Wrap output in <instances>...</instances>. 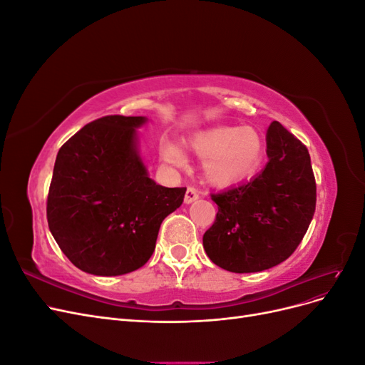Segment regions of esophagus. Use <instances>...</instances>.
<instances>
[{"instance_id":"obj_1","label":"esophagus","mask_w":365,"mask_h":365,"mask_svg":"<svg viewBox=\"0 0 365 365\" xmlns=\"http://www.w3.org/2000/svg\"><path fill=\"white\" fill-rule=\"evenodd\" d=\"M197 197H200V193L195 189V187H187V192L184 196V202L185 204H192L193 201H196Z\"/></svg>"}]
</instances>
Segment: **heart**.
Instances as JSON below:
<instances>
[{
	"mask_svg": "<svg viewBox=\"0 0 365 365\" xmlns=\"http://www.w3.org/2000/svg\"><path fill=\"white\" fill-rule=\"evenodd\" d=\"M187 148L204 160L205 178L216 185H230L245 180L259 168L263 157V140L250 126H217L196 132ZM161 158L175 168H184V152L169 141L160 145Z\"/></svg>",
	"mask_w": 365,
	"mask_h": 365,
	"instance_id": "1",
	"label": "heart"
}]
</instances>
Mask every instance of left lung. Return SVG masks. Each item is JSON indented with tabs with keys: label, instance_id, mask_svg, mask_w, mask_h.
Listing matches in <instances>:
<instances>
[{
	"label": "left lung",
	"instance_id": "obj_1",
	"mask_svg": "<svg viewBox=\"0 0 365 365\" xmlns=\"http://www.w3.org/2000/svg\"><path fill=\"white\" fill-rule=\"evenodd\" d=\"M267 153L256 178L212 195L217 213L202 244L210 260L230 272H259L284 262L315 213V176L303 143L272 121Z\"/></svg>",
	"mask_w": 365,
	"mask_h": 365
}]
</instances>
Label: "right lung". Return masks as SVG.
Masks as SVG:
<instances>
[{"label": "right lung", "instance_id": "1", "mask_svg": "<svg viewBox=\"0 0 365 365\" xmlns=\"http://www.w3.org/2000/svg\"><path fill=\"white\" fill-rule=\"evenodd\" d=\"M146 117L106 115L85 125L59 149L47 197L48 228L79 269L111 277L141 268L160 225L185 187L158 185L138 153Z\"/></svg>", "mask_w": 365, "mask_h": 365}]
</instances>
